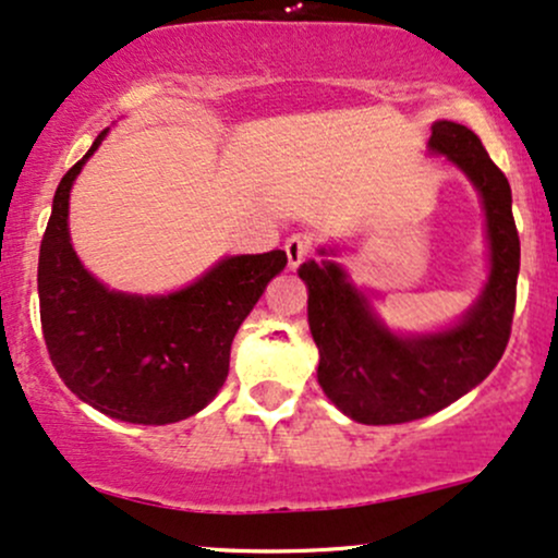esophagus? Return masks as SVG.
<instances>
[{"label":"esophagus","mask_w":558,"mask_h":558,"mask_svg":"<svg viewBox=\"0 0 558 558\" xmlns=\"http://www.w3.org/2000/svg\"><path fill=\"white\" fill-rule=\"evenodd\" d=\"M286 256H289V267L296 269L304 259H310L312 251H315V238L307 235V232H293V235L286 238Z\"/></svg>","instance_id":"1"}]
</instances>
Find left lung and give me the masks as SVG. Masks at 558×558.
<instances>
[{
  "mask_svg": "<svg viewBox=\"0 0 558 558\" xmlns=\"http://www.w3.org/2000/svg\"><path fill=\"white\" fill-rule=\"evenodd\" d=\"M428 148L448 156L474 182L487 217L489 278L458 326L424 336L391 333L339 265L312 259L299 267L310 289L312 339L320 352L317 381L357 424H408L448 408L485 381L511 336L519 278L511 185L463 124L437 121Z\"/></svg>",
  "mask_w": 558,
  "mask_h": 558,
  "instance_id": "1",
  "label": "left lung"
}]
</instances>
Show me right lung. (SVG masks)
I'll return each instance as SVG.
<instances>
[{"label": "right lung", "mask_w": 558, "mask_h": 558, "mask_svg": "<svg viewBox=\"0 0 558 558\" xmlns=\"http://www.w3.org/2000/svg\"><path fill=\"white\" fill-rule=\"evenodd\" d=\"M106 134L54 190L36 278L41 333L78 400L130 424H174L222 389L238 328L289 259L286 251L228 256L169 296L106 289L78 262L69 235L71 185Z\"/></svg>", "instance_id": "obj_1"}]
</instances>
